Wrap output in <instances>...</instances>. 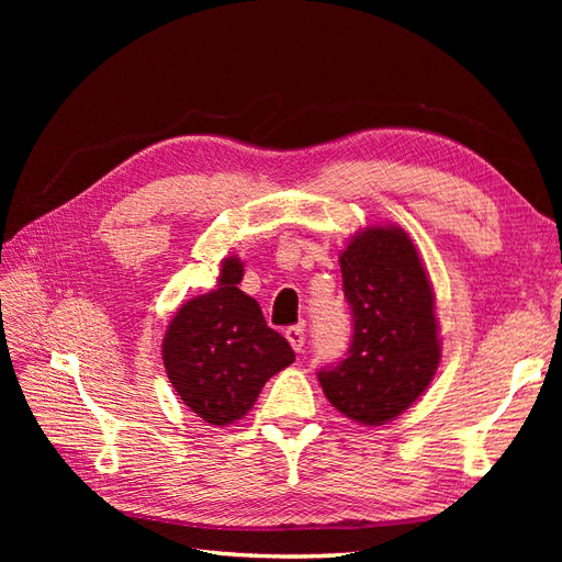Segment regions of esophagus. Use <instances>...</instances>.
Segmentation results:
<instances>
[{
    "instance_id": "obj_1",
    "label": "esophagus",
    "mask_w": 562,
    "mask_h": 562,
    "mask_svg": "<svg viewBox=\"0 0 562 562\" xmlns=\"http://www.w3.org/2000/svg\"><path fill=\"white\" fill-rule=\"evenodd\" d=\"M285 339L291 342V347L295 351H302L304 349V342H307V335H304V328L302 326H293L285 330Z\"/></svg>"
}]
</instances>
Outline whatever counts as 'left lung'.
<instances>
[{"label": "left lung", "mask_w": 562, "mask_h": 562, "mask_svg": "<svg viewBox=\"0 0 562 562\" xmlns=\"http://www.w3.org/2000/svg\"><path fill=\"white\" fill-rule=\"evenodd\" d=\"M351 342L316 375L345 417L366 427L398 417L429 386L440 361L434 293L403 229L368 227L339 255Z\"/></svg>", "instance_id": "obj_1"}]
</instances>
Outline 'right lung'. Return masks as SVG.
Masks as SVG:
<instances>
[{"instance_id": "obj_1", "label": "right lung", "mask_w": 562, "mask_h": 562, "mask_svg": "<svg viewBox=\"0 0 562 562\" xmlns=\"http://www.w3.org/2000/svg\"><path fill=\"white\" fill-rule=\"evenodd\" d=\"M244 267L227 258L213 293L178 310L164 337L166 375L201 419L225 427L258 401L265 382L295 361L288 339L271 330L260 304L239 283Z\"/></svg>"}]
</instances>
